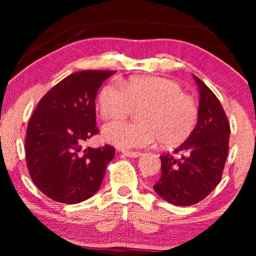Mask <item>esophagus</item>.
<instances>
[{
    "label": "esophagus",
    "instance_id": "esophagus-1",
    "mask_svg": "<svg viewBox=\"0 0 256 256\" xmlns=\"http://www.w3.org/2000/svg\"><path fill=\"white\" fill-rule=\"evenodd\" d=\"M122 154L127 157H132V158H136V157H140L142 155V152H128V150H122Z\"/></svg>",
    "mask_w": 256,
    "mask_h": 256
}]
</instances>
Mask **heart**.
<instances>
[{"label":"heart","instance_id":"heart-1","mask_svg":"<svg viewBox=\"0 0 256 256\" xmlns=\"http://www.w3.org/2000/svg\"><path fill=\"white\" fill-rule=\"evenodd\" d=\"M140 110L138 122L114 121L102 129L104 138L120 148H144L160 140L166 148L184 142L198 124L199 108L172 80L142 76L124 84L110 82L99 94L104 120H116Z\"/></svg>","mask_w":256,"mask_h":256}]
</instances>
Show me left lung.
I'll list each match as a JSON object with an SVG mask.
<instances>
[{"label":"left lung","mask_w":256,"mask_h":256,"mask_svg":"<svg viewBox=\"0 0 256 256\" xmlns=\"http://www.w3.org/2000/svg\"><path fill=\"white\" fill-rule=\"evenodd\" d=\"M194 78L200 96L198 124L172 155L160 156V178L154 185L160 197L178 206L197 204L214 190L228 154L230 129L225 110L216 94Z\"/></svg>","instance_id":"left-lung-1"}]
</instances>
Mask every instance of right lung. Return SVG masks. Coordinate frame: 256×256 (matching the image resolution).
<instances>
[{"label":"right lung","instance_id":"right-lung-1","mask_svg":"<svg viewBox=\"0 0 256 256\" xmlns=\"http://www.w3.org/2000/svg\"><path fill=\"white\" fill-rule=\"evenodd\" d=\"M115 71L86 70L72 73L40 100L28 124L26 157L36 186L52 200L78 204L92 197L102 183L115 148H85L96 135V96Z\"/></svg>","mask_w":256,"mask_h":256}]
</instances>
